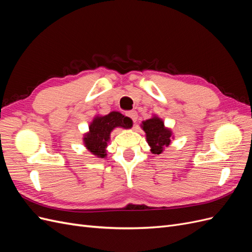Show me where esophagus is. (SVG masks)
Returning a JSON list of instances; mask_svg holds the SVG:
<instances>
[{"label": "esophagus", "mask_w": 252, "mask_h": 252, "mask_svg": "<svg viewBox=\"0 0 252 252\" xmlns=\"http://www.w3.org/2000/svg\"><path fill=\"white\" fill-rule=\"evenodd\" d=\"M126 116H127L128 118H130V119L132 120L133 123H135V122H136V119H138V114H136V111H134V110L128 111V112L126 113Z\"/></svg>", "instance_id": "obj_1"}]
</instances>
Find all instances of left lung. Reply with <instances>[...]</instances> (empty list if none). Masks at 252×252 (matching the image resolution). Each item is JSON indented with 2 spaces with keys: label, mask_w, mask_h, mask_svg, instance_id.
<instances>
[{
  "label": "left lung",
  "mask_w": 252,
  "mask_h": 252,
  "mask_svg": "<svg viewBox=\"0 0 252 252\" xmlns=\"http://www.w3.org/2000/svg\"><path fill=\"white\" fill-rule=\"evenodd\" d=\"M142 129L146 133V140L154 155H161L165 147H168L173 138L172 131L165 127L161 118L154 116L151 119L143 121Z\"/></svg>",
  "instance_id": "8db88e82"
}]
</instances>
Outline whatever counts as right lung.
<instances>
[{
    "label": "right lung",
    "mask_w": 252,
    "mask_h": 252,
    "mask_svg": "<svg viewBox=\"0 0 252 252\" xmlns=\"http://www.w3.org/2000/svg\"><path fill=\"white\" fill-rule=\"evenodd\" d=\"M117 127L131 128L132 121L119 111H111L106 116H96L89 125V131L83 136L84 145L96 158H105L110 133Z\"/></svg>",
    "instance_id": "add662e5"
}]
</instances>
